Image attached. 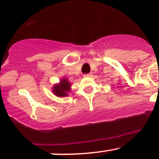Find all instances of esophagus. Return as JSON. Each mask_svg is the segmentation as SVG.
<instances>
[{
    "label": "esophagus",
    "instance_id": "esophagus-1",
    "mask_svg": "<svg viewBox=\"0 0 159 159\" xmlns=\"http://www.w3.org/2000/svg\"><path fill=\"white\" fill-rule=\"evenodd\" d=\"M84 77H90L92 76V73H89V74H85V75H84Z\"/></svg>",
    "mask_w": 159,
    "mask_h": 159
}]
</instances>
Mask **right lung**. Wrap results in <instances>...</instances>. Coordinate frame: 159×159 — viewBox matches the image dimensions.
Segmentation results:
<instances>
[{"instance_id": "right-lung-1", "label": "right lung", "mask_w": 159, "mask_h": 159, "mask_svg": "<svg viewBox=\"0 0 159 159\" xmlns=\"http://www.w3.org/2000/svg\"><path fill=\"white\" fill-rule=\"evenodd\" d=\"M70 84L67 81V78H64L61 81L59 84L54 85L53 92L58 97L67 96V92H70Z\"/></svg>"}]
</instances>
